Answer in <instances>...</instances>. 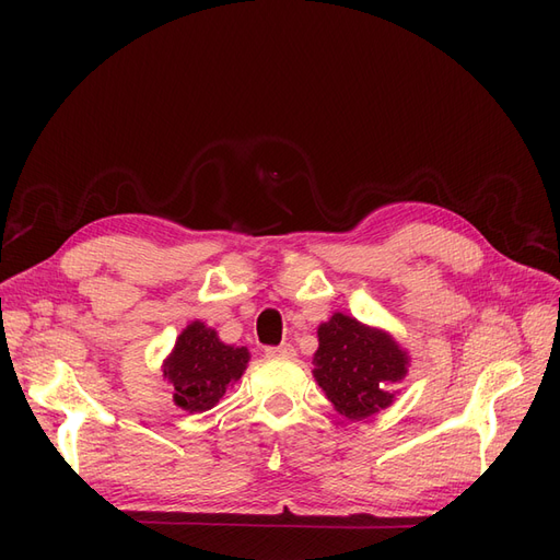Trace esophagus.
<instances>
[{
	"instance_id": "1",
	"label": "esophagus",
	"mask_w": 560,
	"mask_h": 560,
	"mask_svg": "<svg viewBox=\"0 0 560 560\" xmlns=\"http://www.w3.org/2000/svg\"><path fill=\"white\" fill-rule=\"evenodd\" d=\"M296 350L292 343H282V346H276V348H266V358H294Z\"/></svg>"
}]
</instances>
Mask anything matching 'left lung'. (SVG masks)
I'll return each instance as SVG.
<instances>
[{
  "instance_id": "1",
  "label": "left lung",
  "mask_w": 560,
  "mask_h": 560,
  "mask_svg": "<svg viewBox=\"0 0 560 560\" xmlns=\"http://www.w3.org/2000/svg\"><path fill=\"white\" fill-rule=\"evenodd\" d=\"M315 378L343 416L362 420L393 404L389 385L406 376V352L383 331L336 313L317 329Z\"/></svg>"
}]
</instances>
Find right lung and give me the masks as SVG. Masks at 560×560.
Here are the masks:
<instances>
[{"label":"right lung","mask_w":560,"mask_h":560,"mask_svg":"<svg viewBox=\"0 0 560 560\" xmlns=\"http://www.w3.org/2000/svg\"><path fill=\"white\" fill-rule=\"evenodd\" d=\"M247 360V348L224 346L214 329L202 322H191L179 334L163 376L175 385L177 406L202 413L224 397L229 383L243 376Z\"/></svg>","instance_id":"right-lung-1"}]
</instances>
